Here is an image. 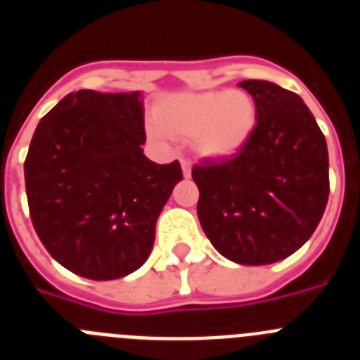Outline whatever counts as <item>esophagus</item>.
<instances>
[{
  "mask_svg": "<svg viewBox=\"0 0 360 360\" xmlns=\"http://www.w3.org/2000/svg\"><path fill=\"white\" fill-rule=\"evenodd\" d=\"M180 164H182V171H184V176L186 178H189L191 176V160H187V158H182V162H180Z\"/></svg>",
  "mask_w": 360,
  "mask_h": 360,
  "instance_id": "esophagus-1",
  "label": "esophagus"
}]
</instances>
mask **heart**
<instances>
[{
    "mask_svg": "<svg viewBox=\"0 0 360 360\" xmlns=\"http://www.w3.org/2000/svg\"><path fill=\"white\" fill-rule=\"evenodd\" d=\"M257 124V106L245 91L209 90L165 98L149 126L155 139L167 135L195 139L203 157L227 158L250 141Z\"/></svg>",
    "mask_w": 360,
    "mask_h": 360,
    "instance_id": "1",
    "label": "heart"
}]
</instances>
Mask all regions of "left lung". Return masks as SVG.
Masks as SVG:
<instances>
[{"label":"left lung","instance_id":"left-lung-1","mask_svg":"<svg viewBox=\"0 0 360 360\" xmlns=\"http://www.w3.org/2000/svg\"><path fill=\"white\" fill-rule=\"evenodd\" d=\"M257 106L250 141L227 160L193 167L198 218L216 250L240 265H270L314 234L330 195L328 148L294 91L241 81Z\"/></svg>","mask_w":360,"mask_h":360}]
</instances>
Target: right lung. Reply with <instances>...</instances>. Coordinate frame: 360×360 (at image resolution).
Returning a JSON list of instances; mask_svg holds the SVG:
<instances>
[{"mask_svg":"<svg viewBox=\"0 0 360 360\" xmlns=\"http://www.w3.org/2000/svg\"><path fill=\"white\" fill-rule=\"evenodd\" d=\"M144 142L141 91H73L37 124L25 160L30 218L73 274L110 281L149 257L182 167L151 162Z\"/></svg>","mask_w":360,"mask_h":360,"instance_id":"right-lung-1","label":"right lung"}]
</instances>
